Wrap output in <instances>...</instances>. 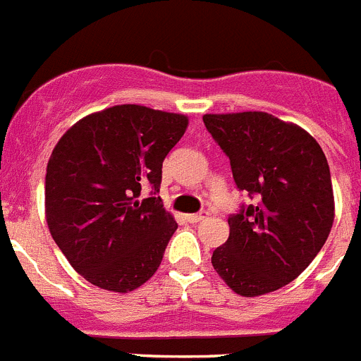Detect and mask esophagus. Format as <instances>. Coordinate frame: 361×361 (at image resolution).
I'll return each instance as SVG.
<instances>
[{
    "label": "esophagus",
    "mask_w": 361,
    "mask_h": 361,
    "mask_svg": "<svg viewBox=\"0 0 361 361\" xmlns=\"http://www.w3.org/2000/svg\"><path fill=\"white\" fill-rule=\"evenodd\" d=\"M207 211H200V213H195V214H186V220L190 221V224H198V221H202L207 218Z\"/></svg>",
    "instance_id": "obj_1"
}]
</instances>
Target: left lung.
Instances as JSON below:
<instances>
[{
  "label": "left lung",
  "mask_w": 361,
  "mask_h": 361,
  "mask_svg": "<svg viewBox=\"0 0 361 361\" xmlns=\"http://www.w3.org/2000/svg\"><path fill=\"white\" fill-rule=\"evenodd\" d=\"M238 190L257 202L229 216L211 263L233 292L257 297L292 283L315 259L335 220L329 164L304 128L269 112L206 114Z\"/></svg>",
  "instance_id": "obj_1"
}]
</instances>
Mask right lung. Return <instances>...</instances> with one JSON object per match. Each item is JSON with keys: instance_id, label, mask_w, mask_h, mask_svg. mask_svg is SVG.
<instances>
[{"instance_id": "1", "label": "right lung", "mask_w": 361, "mask_h": 361, "mask_svg": "<svg viewBox=\"0 0 361 361\" xmlns=\"http://www.w3.org/2000/svg\"><path fill=\"white\" fill-rule=\"evenodd\" d=\"M188 128V116L145 105H114L73 125L46 168L49 233L84 279L127 293L163 261L177 221L155 197L163 161ZM145 185L152 188L140 198Z\"/></svg>"}]
</instances>
